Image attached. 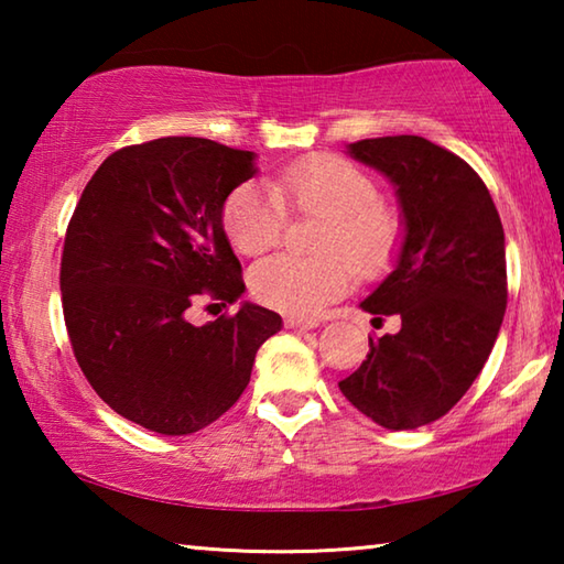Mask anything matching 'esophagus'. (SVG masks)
Returning a JSON list of instances; mask_svg holds the SVG:
<instances>
[{
    "instance_id": "obj_1",
    "label": "esophagus",
    "mask_w": 564,
    "mask_h": 564,
    "mask_svg": "<svg viewBox=\"0 0 564 564\" xmlns=\"http://www.w3.org/2000/svg\"><path fill=\"white\" fill-rule=\"evenodd\" d=\"M318 323L313 318H299V316H289L285 318V328H293V330H311L316 328Z\"/></svg>"
}]
</instances>
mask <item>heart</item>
<instances>
[{
  "mask_svg": "<svg viewBox=\"0 0 564 564\" xmlns=\"http://www.w3.org/2000/svg\"><path fill=\"white\" fill-rule=\"evenodd\" d=\"M289 208L326 216L318 251L323 259L279 253L251 271V291L261 303L291 316H316L340 299L358 273H378L400 246V218L380 202L378 181L348 159L303 156L283 166L271 184L246 181L224 206V228L236 251L259 256L281 241Z\"/></svg>",
  "mask_w": 564,
  "mask_h": 564,
  "instance_id": "heart-1",
  "label": "heart"
}]
</instances>
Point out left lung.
<instances>
[{
	"label": "left lung",
	"mask_w": 564,
	"mask_h": 564,
	"mask_svg": "<svg viewBox=\"0 0 564 564\" xmlns=\"http://www.w3.org/2000/svg\"><path fill=\"white\" fill-rule=\"evenodd\" d=\"M350 156L393 181L405 238L393 273L362 311L400 316L395 336L373 338L338 388L388 431L443 417L488 360L508 305L500 214L485 181L453 151L423 137L350 144Z\"/></svg>",
	"instance_id": "left-lung-1"
}]
</instances>
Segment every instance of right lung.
Masks as SVG:
<instances>
[{
  "label": "right lung",
  "instance_id": "right-lung-1",
  "mask_svg": "<svg viewBox=\"0 0 564 564\" xmlns=\"http://www.w3.org/2000/svg\"><path fill=\"white\" fill-rule=\"evenodd\" d=\"M253 174V151L164 137L113 151L82 191L62 251L64 323L89 386L131 423L161 435L212 425L281 330L279 313L253 303L186 321L196 301L246 291L221 216Z\"/></svg>",
  "mask_w": 564,
  "mask_h": 564
}]
</instances>
